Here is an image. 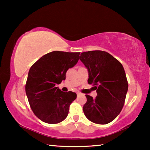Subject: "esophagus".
<instances>
[{
  "instance_id": "esophagus-1",
  "label": "esophagus",
  "mask_w": 150,
  "mask_h": 150,
  "mask_svg": "<svg viewBox=\"0 0 150 150\" xmlns=\"http://www.w3.org/2000/svg\"><path fill=\"white\" fill-rule=\"evenodd\" d=\"M81 94H82V93H80V92H78V93H77V96H81Z\"/></svg>"
}]
</instances>
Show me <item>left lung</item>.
I'll return each instance as SVG.
<instances>
[{
	"label": "left lung",
	"instance_id": "left-lung-1",
	"mask_svg": "<svg viewBox=\"0 0 150 150\" xmlns=\"http://www.w3.org/2000/svg\"><path fill=\"white\" fill-rule=\"evenodd\" d=\"M80 60L88 69V83L95 86L98 94L96 98L85 95L84 114L95 124H108L124 105L128 83L124 67L111 54L102 50L82 52Z\"/></svg>",
	"mask_w": 150,
	"mask_h": 150
}]
</instances>
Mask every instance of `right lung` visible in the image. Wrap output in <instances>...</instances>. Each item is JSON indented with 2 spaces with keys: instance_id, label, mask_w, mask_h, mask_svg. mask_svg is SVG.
<instances>
[{
  "instance_id": "add662e5",
  "label": "right lung",
  "mask_w": 150,
  "mask_h": 150,
  "mask_svg": "<svg viewBox=\"0 0 150 150\" xmlns=\"http://www.w3.org/2000/svg\"><path fill=\"white\" fill-rule=\"evenodd\" d=\"M80 53L53 51L30 67L25 91L33 112L42 122L54 124L67 117L76 93H65L56 85L65 80L67 71L76 64Z\"/></svg>"
}]
</instances>
